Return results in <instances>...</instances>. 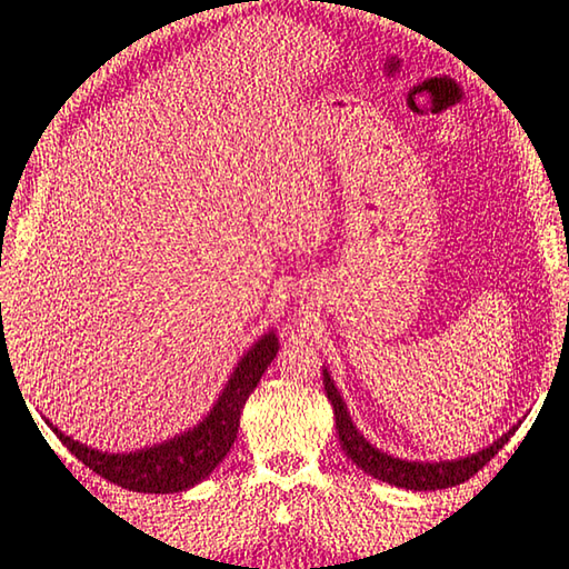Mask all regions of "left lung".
<instances>
[{
    "label": "left lung",
    "mask_w": 569,
    "mask_h": 569,
    "mask_svg": "<svg viewBox=\"0 0 569 569\" xmlns=\"http://www.w3.org/2000/svg\"><path fill=\"white\" fill-rule=\"evenodd\" d=\"M323 390H327V398L333 405V418H337V430H339V443L341 450L351 458V463H357L365 473L372 476L377 481L400 486V489L410 491H438L448 489V486H458L471 479L473 473H479L481 468L491 461V458L499 453V448L513 436V426L509 432H503L499 440H493L489 448L479 450V453H471L466 458H456V461H402V458L387 456L385 450L375 448L369 440L357 430L355 422H351L347 405L341 400L337 387H333L331 375L323 369Z\"/></svg>",
    "instance_id": "8db88e82"
}]
</instances>
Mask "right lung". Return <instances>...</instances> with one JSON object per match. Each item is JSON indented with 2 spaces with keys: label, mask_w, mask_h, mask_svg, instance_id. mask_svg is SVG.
Here are the masks:
<instances>
[{
  "label": "right lung",
  "mask_w": 569,
  "mask_h": 569,
  "mask_svg": "<svg viewBox=\"0 0 569 569\" xmlns=\"http://www.w3.org/2000/svg\"><path fill=\"white\" fill-rule=\"evenodd\" d=\"M276 351V333H263L240 357L218 402L212 405V410L204 415L202 422H197L192 430H184L182 436L169 438L159 446L133 450V453H103V450L78 443V440L66 436L62 430L52 428V422H48V426L78 461H83L98 476L121 486V489L141 493L187 491L194 483L204 481L222 463V458L230 453L238 438L242 405H246L250 392L258 387L268 365L273 362Z\"/></svg>",
  "instance_id": "right-lung-1"
}]
</instances>
